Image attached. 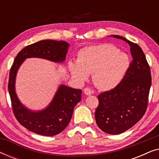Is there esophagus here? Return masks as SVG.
<instances>
[{"label": "esophagus", "instance_id": "esophagus-1", "mask_svg": "<svg viewBox=\"0 0 159 159\" xmlns=\"http://www.w3.org/2000/svg\"><path fill=\"white\" fill-rule=\"evenodd\" d=\"M84 93L86 95H90L91 94H92V91H91L90 89L88 88H86L84 89Z\"/></svg>", "mask_w": 159, "mask_h": 159}]
</instances>
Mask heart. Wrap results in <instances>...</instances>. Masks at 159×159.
I'll return each instance as SVG.
<instances>
[{
	"mask_svg": "<svg viewBox=\"0 0 159 159\" xmlns=\"http://www.w3.org/2000/svg\"><path fill=\"white\" fill-rule=\"evenodd\" d=\"M129 65V56L108 43L84 47L78 53L77 62L68 63L69 71L77 82L83 83L89 75H93L95 84L102 90H110L118 86Z\"/></svg>",
	"mask_w": 159,
	"mask_h": 159,
	"instance_id": "b5f03b06",
	"label": "heart"
}]
</instances>
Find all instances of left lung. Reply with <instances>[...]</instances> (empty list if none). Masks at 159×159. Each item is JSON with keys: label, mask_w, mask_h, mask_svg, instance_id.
<instances>
[{"label": "left lung", "mask_w": 159, "mask_h": 159, "mask_svg": "<svg viewBox=\"0 0 159 159\" xmlns=\"http://www.w3.org/2000/svg\"><path fill=\"white\" fill-rule=\"evenodd\" d=\"M125 41L130 46L132 61L120 84L98 95L95 121L102 131L119 134L140 120L147 109L151 75L145 53L138 44L119 35H111Z\"/></svg>", "instance_id": "1"}]
</instances>
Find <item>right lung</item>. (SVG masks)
<instances>
[{
	"instance_id": "obj_1",
	"label": "right lung",
	"mask_w": 159,
	"mask_h": 159,
	"mask_svg": "<svg viewBox=\"0 0 159 159\" xmlns=\"http://www.w3.org/2000/svg\"><path fill=\"white\" fill-rule=\"evenodd\" d=\"M69 47V43L63 40H40L21 50L11 68L8 88L13 111L19 122L34 133L54 136L61 132L69 125L75 106L81 101L82 90L61 84L48 106L42 110L33 111L26 107L17 96L15 87L17 72L25 60L29 58L63 63Z\"/></svg>"
}]
</instances>
